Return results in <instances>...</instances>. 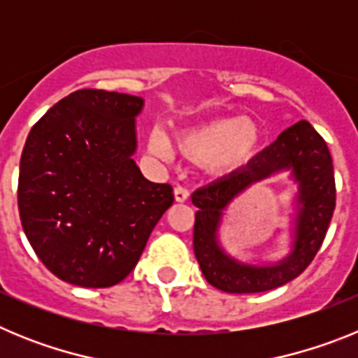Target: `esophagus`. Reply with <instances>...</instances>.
<instances>
[{"mask_svg": "<svg viewBox=\"0 0 358 358\" xmlns=\"http://www.w3.org/2000/svg\"><path fill=\"white\" fill-rule=\"evenodd\" d=\"M173 195H176L177 202H185V201H188L189 192L185 188V186H176V189H173Z\"/></svg>", "mask_w": 358, "mask_h": 358, "instance_id": "1", "label": "esophagus"}]
</instances>
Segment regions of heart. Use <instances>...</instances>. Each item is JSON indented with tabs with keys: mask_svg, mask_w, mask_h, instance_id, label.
Returning <instances> with one entry per match:
<instances>
[{
	"mask_svg": "<svg viewBox=\"0 0 358 358\" xmlns=\"http://www.w3.org/2000/svg\"><path fill=\"white\" fill-rule=\"evenodd\" d=\"M262 140L260 129L248 118L211 120L201 127L177 136V147L192 159H204L208 169L226 172L242 166L255 154ZM150 150L170 159L172 145L161 132H152Z\"/></svg>",
	"mask_w": 358,
	"mask_h": 358,
	"instance_id": "obj_1",
	"label": "heart"
}]
</instances>
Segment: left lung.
Wrapping results in <instances>:
<instances>
[{
  "label": "left lung",
  "mask_w": 358,
  "mask_h": 358,
  "mask_svg": "<svg viewBox=\"0 0 358 358\" xmlns=\"http://www.w3.org/2000/svg\"><path fill=\"white\" fill-rule=\"evenodd\" d=\"M280 169H292L300 182V213L294 251L271 268L238 264L216 243L223 210L251 184ZM199 208L194 226V252L210 285L229 294H255L285 285L312 264L327 236L335 210V177L330 150L306 120L281 132L271 147L252 157L248 166L202 186L192 194Z\"/></svg>",
  "instance_id": "left-lung-1"
}]
</instances>
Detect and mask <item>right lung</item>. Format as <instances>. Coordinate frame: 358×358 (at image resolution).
Segmentation results:
<instances>
[{
    "instance_id": "1",
    "label": "right lung",
    "mask_w": 358,
    "mask_h": 358,
    "mask_svg": "<svg viewBox=\"0 0 358 358\" xmlns=\"http://www.w3.org/2000/svg\"><path fill=\"white\" fill-rule=\"evenodd\" d=\"M143 100L78 90L31 127L19 164L17 206L31 249L59 280L106 289L131 274L172 206L170 185L132 161Z\"/></svg>"
}]
</instances>
